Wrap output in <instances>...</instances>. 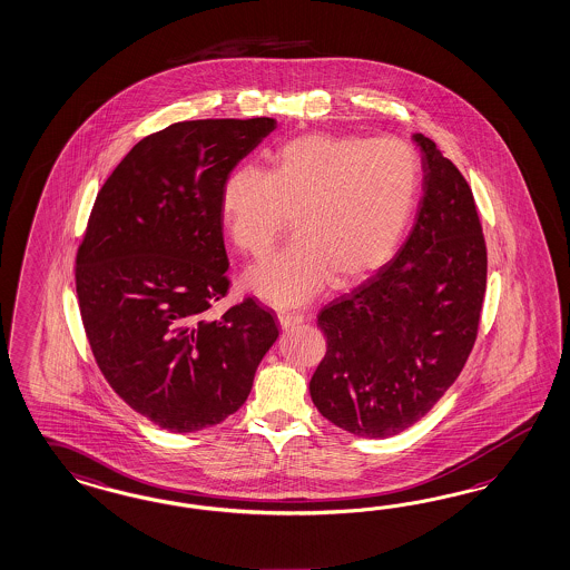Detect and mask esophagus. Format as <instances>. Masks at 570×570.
Wrapping results in <instances>:
<instances>
[{
	"label": "esophagus",
	"mask_w": 570,
	"mask_h": 570,
	"mask_svg": "<svg viewBox=\"0 0 570 570\" xmlns=\"http://www.w3.org/2000/svg\"><path fill=\"white\" fill-rule=\"evenodd\" d=\"M306 321V316L304 314H299V312H278V323L281 326H295L302 325Z\"/></svg>",
	"instance_id": "1"
}]
</instances>
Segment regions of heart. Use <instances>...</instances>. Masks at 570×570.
Masks as SVG:
<instances>
[{
    "instance_id": "heart-1",
    "label": "heart",
    "mask_w": 570,
    "mask_h": 570,
    "mask_svg": "<svg viewBox=\"0 0 570 570\" xmlns=\"http://www.w3.org/2000/svg\"><path fill=\"white\" fill-rule=\"evenodd\" d=\"M421 158L400 139L314 132L285 141L268 173L237 166L220 189V214L233 244L266 256L287 228L293 242L247 273L262 299L295 306L326 281L352 287L376 273L407 227L421 191Z\"/></svg>"
}]
</instances>
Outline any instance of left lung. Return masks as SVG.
<instances>
[{
  "label": "left lung",
  "instance_id": "left-lung-1",
  "mask_svg": "<svg viewBox=\"0 0 570 570\" xmlns=\"http://www.w3.org/2000/svg\"><path fill=\"white\" fill-rule=\"evenodd\" d=\"M423 199L406 242L376 275L326 304V354L309 379L318 412L358 438L419 423L462 373L488 287L471 187L421 132Z\"/></svg>",
  "mask_w": 570,
  "mask_h": 570
}]
</instances>
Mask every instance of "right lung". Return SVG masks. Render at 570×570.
I'll return each mask as SVG.
<instances>
[{"label": "right lung", "instance_id": "add662e5", "mask_svg": "<svg viewBox=\"0 0 570 570\" xmlns=\"http://www.w3.org/2000/svg\"><path fill=\"white\" fill-rule=\"evenodd\" d=\"M273 118L185 120L144 137L99 189L77 249L82 326L110 387L170 433L244 406L275 312L228 293L220 189Z\"/></svg>", "mask_w": 570, "mask_h": 570}]
</instances>
